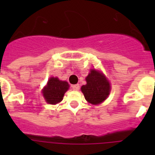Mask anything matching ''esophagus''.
Returning <instances> with one entry per match:
<instances>
[{"mask_svg": "<svg viewBox=\"0 0 155 155\" xmlns=\"http://www.w3.org/2000/svg\"><path fill=\"white\" fill-rule=\"evenodd\" d=\"M71 87H72L73 90H76V91H77V90L80 89V85H79V84H74V85H72V86H71Z\"/></svg>", "mask_w": 155, "mask_h": 155, "instance_id": "esophagus-1", "label": "esophagus"}]
</instances>
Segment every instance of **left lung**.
<instances>
[{
    "instance_id": "left-lung-1",
    "label": "left lung",
    "mask_w": 155,
    "mask_h": 155,
    "mask_svg": "<svg viewBox=\"0 0 155 155\" xmlns=\"http://www.w3.org/2000/svg\"><path fill=\"white\" fill-rule=\"evenodd\" d=\"M87 84L83 85L81 91L87 102L99 104L107 98L110 92V84L102 73L92 70L86 77Z\"/></svg>"
}]
</instances>
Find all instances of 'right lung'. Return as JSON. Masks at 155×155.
Wrapping results in <instances>:
<instances>
[{"mask_svg": "<svg viewBox=\"0 0 155 155\" xmlns=\"http://www.w3.org/2000/svg\"><path fill=\"white\" fill-rule=\"evenodd\" d=\"M69 88V84L66 81H61L58 78H51L47 83V85L42 90V94L46 99V101L51 104L60 102L63 100L67 91Z\"/></svg>", "mask_w": 155, "mask_h": 155, "instance_id": "add662e5", "label": "right lung"}]
</instances>
